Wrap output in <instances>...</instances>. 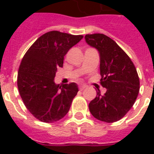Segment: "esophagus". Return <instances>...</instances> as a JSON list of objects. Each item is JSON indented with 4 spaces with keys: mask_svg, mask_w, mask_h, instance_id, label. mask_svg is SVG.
Instances as JSON below:
<instances>
[{
    "mask_svg": "<svg viewBox=\"0 0 154 154\" xmlns=\"http://www.w3.org/2000/svg\"><path fill=\"white\" fill-rule=\"evenodd\" d=\"M87 87L86 86V85H81V86H79V90L82 91V90H84V89H86Z\"/></svg>",
    "mask_w": 154,
    "mask_h": 154,
    "instance_id": "esophagus-1",
    "label": "esophagus"
}]
</instances>
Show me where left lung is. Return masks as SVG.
Here are the masks:
<instances>
[{
	"instance_id": "left-lung-1",
	"label": "left lung",
	"mask_w": 154,
	"mask_h": 154,
	"mask_svg": "<svg viewBox=\"0 0 154 154\" xmlns=\"http://www.w3.org/2000/svg\"><path fill=\"white\" fill-rule=\"evenodd\" d=\"M85 39L100 54V85L106 88L89 104L91 115L100 121L113 123L122 119L135 102L139 78L134 64L116 42L103 34L87 35Z\"/></svg>"
}]
</instances>
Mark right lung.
Returning a JSON list of instances; mask_svg holds the SVG:
<instances>
[{"mask_svg":"<svg viewBox=\"0 0 154 154\" xmlns=\"http://www.w3.org/2000/svg\"><path fill=\"white\" fill-rule=\"evenodd\" d=\"M83 38L62 32L45 33L32 44L19 67L17 86L29 111L42 122H56L67 115L78 91L74 82L56 85L54 77L64 56Z\"/></svg>","mask_w":154,"mask_h":154,"instance_id":"add662e5","label":"right lung"}]
</instances>
